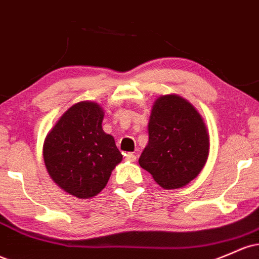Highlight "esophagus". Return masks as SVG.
I'll use <instances>...</instances> for the list:
<instances>
[{"label":"esophagus","instance_id":"obj_1","mask_svg":"<svg viewBox=\"0 0 259 259\" xmlns=\"http://www.w3.org/2000/svg\"><path fill=\"white\" fill-rule=\"evenodd\" d=\"M125 160L130 161V162H135L136 161V155L133 152H127L125 153Z\"/></svg>","mask_w":259,"mask_h":259}]
</instances>
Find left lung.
I'll return each instance as SVG.
<instances>
[{
    "label": "left lung",
    "instance_id": "left-lung-1",
    "mask_svg": "<svg viewBox=\"0 0 259 259\" xmlns=\"http://www.w3.org/2000/svg\"><path fill=\"white\" fill-rule=\"evenodd\" d=\"M149 144L139 163L164 189L184 187L203 169L209 134L195 108L168 95L157 98L149 121Z\"/></svg>",
    "mask_w": 259,
    "mask_h": 259
}]
</instances>
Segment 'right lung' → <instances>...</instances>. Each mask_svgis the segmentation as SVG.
I'll return each mask as SVG.
<instances>
[{
    "label": "right lung",
    "mask_w": 259,
    "mask_h": 259,
    "mask_svg": "<svg viewBox=\"0 0 259 259\" xmlns=\"http://www.w3.org/2000/svg\"><path fill=\"white\" fill-rule=\"evenodd\" d=\"M97 103L79 102L62 114L44 143V162L53 181L77 198L97 195L123 156L102 129Z\"/></svg>",
    "instance_id": "add662e5"
}]
</instances>
